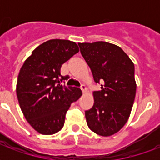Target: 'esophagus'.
Returning <instances> with one entry per match:
<instances>
[{
    "instance_id": "34e87169",
    "label": "esophagus",
    "mask_w": 160,
    "mask_h": 160,
    "mask_svg": "<svg viewBox=\"0 0 160 160\" xmlns=\"http://www.w3.org/2000/svg\"><path fill=\"white\" fill-rule=\"evenodd\" d=\"M80 89H81V91L83 92V93H86V92H87V87H86V86H85V85H81Z\"/></svg>"
}]
</instances>
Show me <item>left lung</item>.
Here are the masks:
<instances>
[{
  "label": "left lung",
  "instance_id": "8db88e82",
  "mask_svg": "<svg viewBox=\"0 0 160 160\" xmlns=\"http://www.w3.org/2000/svg\"><path fill=\"white\" fill-rule=\"evenodd\" d=\"M79 46L94 81L102 83L101 91L93 92V106L85 112L87 125L97 134L110 136L130 116L136 92L134 63L119 46L110 42H80Z\"/></svg>",
  "mask_w": 160,
  "mask_h": 160
}]
</instances>
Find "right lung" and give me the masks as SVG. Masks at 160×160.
Segmentation results:
<instances>
[{"mask_svg":"<svg viewBox=\"0 0 160 160\" xmlns=\"http://www.w3.org/2000/svg\"><path fill=\"white\" fill-rule=\"evenodd\" d=\"M78 52L74 42L49 40L37 47L20 68L16 87L19 106L40 134L61 130L71 104L82 95L80 88L61 85L69 78L61 74V67Z\"/></svg>","mask_w":160,"mask_h":160,"instance_id":"obj_1","label":"right lung"}]
</instances>
